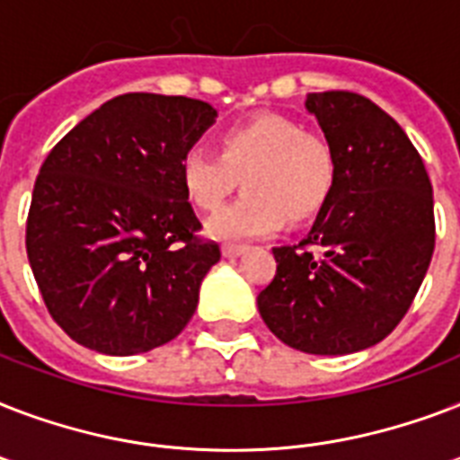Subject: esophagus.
<instances>
[{
	"instance_id": "esophagus-1",
	"label": "esophagus",
	"mask_w": 460,
	"mask_h": 460,
	"mask_svg": "<svg viewBox=\"0 0 460 460\" xmlns=\"http://www.w3.org/2000/svg\"><path fill=\"white\" fill-rule=\"evenodd\" d=\"M245 251H248L245 245H224L222 255L224 258H241Z\"/></svg>"
}]
</instances>
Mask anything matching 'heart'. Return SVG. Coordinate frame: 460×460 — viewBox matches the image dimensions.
I'll use <instances>...</instances> for the list:
<instances>
[{
    "label": "heart",
    "instance_id": "1",
    "mask_svg": "<svg viewBox=\"0 0 460 460\" xmlns=\"http://www.w3.org/2000/svg\"><path fill=\"white\" fill-rule=\"evenodd\" d=\"M181 188L195 208L215 212L243 183L245 195L208 224L209 238L251 241L310 222L332 198L336 155L291 119L262 114L219 136V155L190 147L179 164Z\"/></svg>",
    "mask_w": 460,
    "mask_h": 460
}]
</instances>
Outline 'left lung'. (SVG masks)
<instances>
[{"mask_svg": "<svg viewBox=\"0 0 460 460\" xmlns=\"http://www.w3.org/2000/svg\"><path fill=\"white\" fill-rule=\"evenodd\" d=\"M336 155V183L298 245L272 248L258 310L277 339L313 356L379 343L403 320L435 252V200L420 155L367 97L310 93Z\"/></svg>", "mask_w": 460, "mask_h": 460, "instance_id": "8db88e82", "label": "left lung"}]
</instances>
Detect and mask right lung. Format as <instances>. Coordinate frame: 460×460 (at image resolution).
I'll return each instance as SVG.
<instances>
[{
  "label": "right lung",
  "mask_w": 460,
  "mask_h": 460,
  "mask_svg": "<svg viewBox=\"0 0 460 460\" xmlns=\"http://www.w3.org/2000/svg\"><path fill=\"white\" fill-rule=\"evenodd\" d=\"M212 104L128 93L104 102L47 155L25 251L54 322L104 356L179 336L222 252L179 179L183 153L215 124Z\"/></svg>",
  "instance_id": "add662e5"
}]
</instances>
